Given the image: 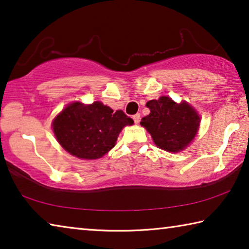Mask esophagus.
I'll list each match as a JSON object with an SVG mask.
<instances>
[{
	"label": "esophagus",
	"instance_id": "obj_1",
	"mask_svg": "<svg viewBox=\"0 0 249 249\" xmlns=\"http://www.w3.org/2000/svg\"><path fill=\"white\" fill-rule=\"evenodd\" d=\"M133 120H134V122H135V124L140 123V121H141V114H135V115H133Z\"/></svg>",
	"mask_w": 249,
	"mask_h": 249
}]
</instances>
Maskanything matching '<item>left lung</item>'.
Masks as SVG:
<instances>
[{"instance_id": "left-lung-1", "label": "left lung", "mask_w": 249, "mask_h": 249, "mask_svg": "<svg viewBox=\"0 0 249 249\" xmlns=\"http://www.w3.org/2000/svg\"><path fill=\"white\" fill-rule=\"evenodd\" d=\"M150 109L142 117L141 125L148 130L155 145L169 153L183 150L196 137L200 126V116L187 102L176 103L168 96L147 102Z\"/></svg>"}]
</instances>
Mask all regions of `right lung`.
<instances>
[{"label": "right lung", "instance_id": "add662e5", "mask_svg": "<svg viewBox=\"0 0 249 249\" xmlns=\"http://www.w3.org/2000/svg\"><path fill=\"white\" fill-rule=\"evenodd\" d=\"M133 123L123 111L113 112L99 101L88 105L73 102L54 117L53 129L69 154L80 159H98L115 146L124 126Z\"/></svg>", "mask_w": 249, "mask_h": 249}]
</instances>
